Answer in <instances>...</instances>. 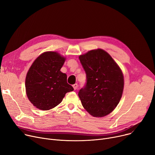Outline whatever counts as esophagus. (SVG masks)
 Returning <instances> with one entry per match:
<instances>
[{
	"label": "esophagus",
	"mask_w": 155,
	"mask_h": 155,
	"mask_svg": "<svg viewBox=\"0 0 155 155\" xmlns=\"http://www.w3.org/2000/svg\"><path fill=\"white\" fill-rule=\"evenodd\" d=\"M73 87H74V90H77V87H78V85H77V84H75L73 85Z\"/></svg>",
	"instance_id": "obj_1"
}]
</instances>
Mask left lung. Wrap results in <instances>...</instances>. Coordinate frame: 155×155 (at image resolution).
Segmentation results:
<instances>
[{
	"instance_id": "obj_1",
	"label": "left lung",
	"mask_w": 155,
	"mask_h": 155,
	"mask_svg": "<svg viewBox=\"0 0 155 155\" xmlns=\"http://www.w3.org/2000/svg\"><path fill=\"white\" fill-rule=\"evenodd\" d=\"M79 59L87 77L85 86L78 92L81 104L91 115L105 117L117 107L121 98L124 87L122 71L102 49L88 51Z\"/></svg>"
}]
</instances>
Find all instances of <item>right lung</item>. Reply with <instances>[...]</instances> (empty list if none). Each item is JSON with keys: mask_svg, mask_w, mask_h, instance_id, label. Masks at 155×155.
Listing matches in <instances>:
<instances>
[{"mask_svg": "<svg viewBox=\"0 0 155 155\" xmlns=\"http://www.w3.org/2000/svg\"><path fill=\"white\" fill-rule=\"evenodd\" d=\"M65 58L57 51H46L38 56L30 67L25 78L27 96L39 110H48L60 104L67 92L74 88L60 71Z\"/></svg>", "mask_w": 155, "mask_h": 155, "instance_id": "right-lung-1", "label": "right lung"}]
</instances>
